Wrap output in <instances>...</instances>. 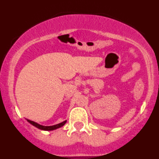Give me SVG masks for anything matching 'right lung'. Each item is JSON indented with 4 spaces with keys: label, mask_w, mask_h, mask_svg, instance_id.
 Segmentation results:
<instances>
[{
    "label": "right lung",
    "mask_w": 159,
    "mask_h": 159,
    "mask_svg": "<svg viewBox=\"0 0 159 159\" xmlns=\"http://www.w3.org/2000/svg\"><path fill=\"white\" fill-rule=\"evenodd\" d=\"M27 121L29 122L30 124H32V126H34L36 127V128L38 129H40V130H56V129H58L60 127H63L64 124L66 123L67 120L66 121L62 122V123H58V124H56V125H53V126H43V125H40V124H38L36 122H33V121H31L29 119H27Z\"/></svg>",
    "instance_id": "1"
}]
</instances>
